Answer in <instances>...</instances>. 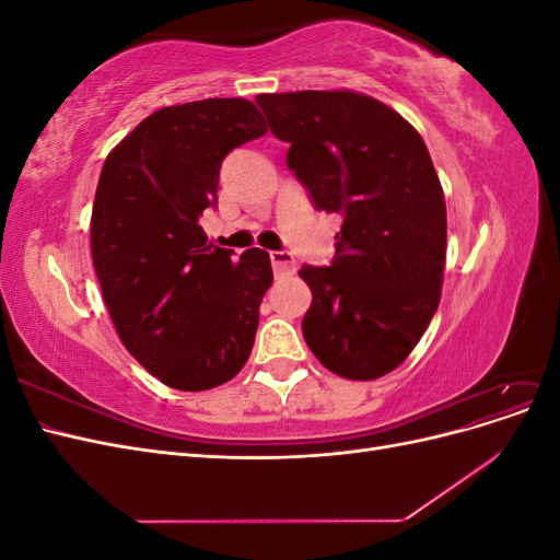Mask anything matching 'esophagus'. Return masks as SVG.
<instances>
[{
  "label": "esophagus",
  "instance_id": "1",
  "mask_svg": "<svg viewBox=\"0 0 560 560\" xmlns=\"http://www.w3.org/2000/svg\"><path fill=\"white\" fill-rule=\"evenodd\" d=\"M270 264H273V270L278 276H290L296 270V259L292 252L280 249V252H270Z\"/></svg>",
  "mask_w": 560,
  "mask_h": 560
}]
</instances>
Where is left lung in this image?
I'll return each mask as SVG.
<instances>
[{"instance_id": "obj_1", "label": "left lung", "mask_w": 560, "mask_h": 560, "mask_svg": "<svg viewBox=\"0 0 560 560\" xmlns=\"http://www.w3.org/2000/svg\"><path fill=\"white\" fill-rule=\"evenodd\" d=\"M257 105L313 208L343 217L331 264L299 270L313 292L303 338L334 374L381 378L442 299L446 202L430 151L395 109L352 91L268 93Z\"/></svg>"}]
</instances>
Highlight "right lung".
Here are the masks:
<instances>
[{"instance_id": "right-lung-1", "label": "right lung", "mask_w": 560, "mask_h": 560, "mask_svg": "<svg viewBox=\"0 0 560 560\" xmlns=\"http://www.w3.org/2000/svg\"><path fill=\"white\" fill-rule=\"evenodd\" d=\"M266 135L249 100L210 97L147 116L100 173L91 249L128 352L161 383L198 393L245 366L273 282L268 252L210 245L222 161Z\"/></svg>"}]
</instances>
